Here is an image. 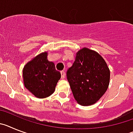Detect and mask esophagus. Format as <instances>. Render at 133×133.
Here are the masks:
<instances>
[{"label": "esophagus", "mask_w": 133, "mask_h": 133, "mask_svg": "<svg viewBox=\"0 0 133 133\" xmlns=\"http://www.w3.org/2000/svg\"><path fill=\"white\" fill-rule=\"evenodd\" d=\"M61 76H62V79H64L65 76V72L64 71H61Z\"/></svg>", "instance_id": "34e87169"}]
</instances>
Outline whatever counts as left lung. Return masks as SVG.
<instances>
[{"label": "left lung", "instance_id": "obj_1", "mask_svg": "<svg viewBox=\"0 0 133 133\" xmlns=\"http://www.w3.org/2000/svg\"><path fill=\"white\" fill-rule=\"evenodd\" d=\"M67 79L75 100L82 106L94 104L104 95L110 82V70L102 57L84 47L76 54Z\"/></svg>", "mask_w": 133, "mask_h": 133}]
</instances>
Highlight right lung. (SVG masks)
Returning <instances> with one entry per match:
<instances>
[{
    "instance_id": "1",
    "label": "right lung",
    "mask_w": 133,
    "mask_h": 133,
    "mask_svg": "<svg viewBox=\"0 0 133 133\" xmlns=\"http://www.w3.org/2000/svg\"><path fill=\"white\" fill-rule=\"evenodd\" d=\"M47 52L41 53L25 65L23 77L25 87L37 98H44L55 91L61 78L55 64L47 59Z\"/></svg>"
}]
</instances>
